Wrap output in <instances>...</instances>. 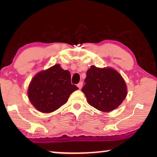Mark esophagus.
Instances as JSON below:
<instances>
[{
  "label": "esophagus",
  "mask_w": 157,
  "mask_h": 157,
  "mask_svg": "<svg viewBox=\"0 0 157 157\" xmlns=\"http://www.w3.org/2000/svg\"><path fill=\"white\" fill-rule=\"evenodd\" d=\"M77 86L78 87L79 89H81V88L83 87V82H80V83H79L77 85Z\"/></svg>",
  "instance_id": "1"
}]
</instances>
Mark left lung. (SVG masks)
I'll use <instances>...</instances> for the list:
<instances>
[{"label":"left lung","mask_w":157,"mask_h":157,"mask_svg":"<svg viewBox=\"0 0 157 157\" xmlns=\"http://www.w3.org/2000/svg\"><path fill=\"white\" fill-rule=\"evenodd\" d=\"M84 82L81 90L87 102L103 112H110L118 108L127 95L125 81L113 68L91 66Z\"/></svg>","instance_id":"1"}]
</instances>
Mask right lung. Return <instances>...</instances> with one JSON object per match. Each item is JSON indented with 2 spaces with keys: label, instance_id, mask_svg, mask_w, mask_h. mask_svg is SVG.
Wrapping results in <instances>:
<instances>
[{
  "label": "right lung",
  "instance_id": "add662e5",
  "mask_svg": "<svg viewBox=\"0 0 157 157\" xmlns=\"http://www.w3.org/2000/svg\"><path fill=\"white\" fill-rule=\"evenodd\" d=\"M78 89L71 82V73L60 64L40 71L31 79L28 97L36 110L51 113L65 104L73 92Z\"/></svg>",
  "mask_w": 157,
  "mask_h": 157
}]
</instances>
